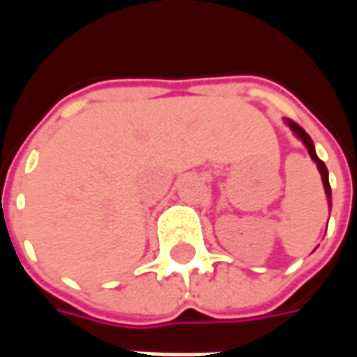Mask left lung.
<instances>
[{
  "label": "left lung",
  "mask_w": 357,
  "mask_h": 357,
  "mask_svg": "<svg viewBox=\"0 0 357 357\" xmlns=\"http://www.w3.org/2000/svg\"><path fill=\"white\" fill-rule=\"evenodd\" d=\"M287 124L291 126V130L296 135H298L300 139H302V143L306 145L307 153H310V156H312V160H314L315 164H317V168H319V174H321V179H323V187H325V193H327V201H329V208H331V185H329V172H327V166L323 164V160H319L317 158V155H315V149H314V141H312V137L307 135L302 128H300L296 122H292V120H287Z\"/></svg>",
  "instance_id": "obj_1"
}]
</instances>
